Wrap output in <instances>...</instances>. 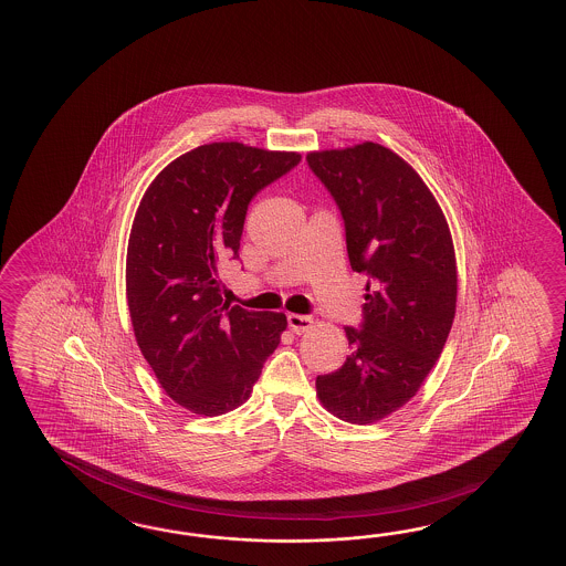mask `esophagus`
<instances>
[{
    "label": "esophagus",
    "mask_w": 566,
    "mask_h": 566,
    "mask_svg": "<svg viewBox=\"0 0 566 566\" xmlns=\"http://www.w3.org/2000/svg\"><path fill=\"white\" fill-rule=\"evenodd\" d=\"M287 324H290L291 332H295V334H305L314 328V319L310 316H300V314H290Z\"/></svg>",
    "instance_id": "esophagus-1"
}]
</instances>
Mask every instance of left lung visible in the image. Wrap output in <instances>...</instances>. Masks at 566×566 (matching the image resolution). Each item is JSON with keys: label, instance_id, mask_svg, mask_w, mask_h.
I'll use <instances>...</instances> for the list:
<instances>
[{"label": "left lung", "instance_id": "1", "mask_svg": "<svg viewBox=\"0 0 566 566\" xmlns=\"http://www.w3.org/2000/svg\"><path fill=\"white\" fill-rule=\"evenodd\" d=\"M336 201L348 261L367 273L360 329L338 370L317 375L336 418L373 423L403 408L447 344L457 312V259L447 218L420 175L375 143L307 155Z\"/></svg>", "mask_w": 566, "mask_h": 566}]
</instances>
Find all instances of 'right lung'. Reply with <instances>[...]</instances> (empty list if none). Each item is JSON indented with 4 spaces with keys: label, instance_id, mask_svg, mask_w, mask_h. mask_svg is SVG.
Masks as SVG:
<instances>
[{
    "label": "right lung",
    "instance_id": "obj_1",
    "mask_svg": "<svg viewBox=\"0 0 566 566\" xmlns=\"http://www.w3.org/2000/svg\"><path fill=\"white\" fill-rule=\"evenodd\" d=\"M300 160L242 143L198 146L158 172L134 216V336L165 394L198 416L242 406L287 328L285 314L224 302L218 269L238 259L250 199Z\"/></svg>",
    "mask_w": 566,
    "mask_h": 566
}]
</instances>
